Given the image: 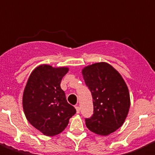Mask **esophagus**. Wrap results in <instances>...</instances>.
<instances>
[{
  "label": "esophagus",
  "mask_w": 155,
  "mask_h": 155,
  "mask_svg": "<svg viewBox=\"0 0 155 155\" xmlns=\"http://www.w3.org/2000/svg\"><path fill=\"white\" fill-rule=\"evenodd\" d=\"M76 112L77 113L80 112V107H79L78 105L76 106Z\"/></svg>",
  "instance_id": "1"
}]
</instances>
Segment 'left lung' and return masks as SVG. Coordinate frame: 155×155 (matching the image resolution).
<instances>
[{"mask_svg":"<svg viewBox=\"0 0 155 155\" xmlns=\"http://www.w3.org/2000/svg\"><path fill=\"white\" fill-rule=\"evenodd\" d=\"M91 91L94 114L86 118V126L93 133L107 136L122 126L129 112V90L121 75L105 62L95 63L82 71Z\"/></svg>","mask_w":155,"mask_h":155,"instance_id":"8db88e82","label":"left lung"}]
</instances>
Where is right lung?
<instances>
[{
	"mask_svg": "<svg viewBox=\"0 0 155 155\" xmlns=\"http://www.w3.org/2000/svg\"><path fill=\"white\" fill-rule=\"evenodd\" d=\"M65 67L53 68L42 64L29 76L22 97L23 110L27 120L46 136H55L65 129L76 110L67 102L61 88Z\"/></svg>",
	"mask_w": 155,
	"mask_h": 155,
	"instance_id": "add662e5",
	"label": "right lung"
}]
</instances>
